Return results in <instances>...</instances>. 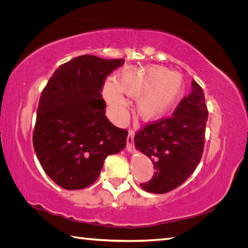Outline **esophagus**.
<instances>
[{"mask_svg": "<svg viewBox=\"0 0 248 248\" xmlns=\"http://www.w3.org/2000/svg\"><path fill=\"white\" fill-rule=\"evenodd\" d=\"M133 138H134V132L132 130H129L128 137H127L126 141V150L128 152H133Z\"/></svg>", "mask_w": 248, "mask_h": 248, "instance_id": "34e87169", "label": "esophagus"}]
</instances>
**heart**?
Returning a JSON list of instances; mask_svg holds the SVG:
<instances>
[{"label":"heart","mask_w":248,"mask_h":248,"mask_svg":"<svg viewBox=\"0 0 248 248\" xmlns=\"http://www.w3.org/2000/svg\"><path fill=\"white\" fill-rule=\"evenodd\" d=\"M185 80L181 73L162 66L128 68L120 72L115 82L107 81L102 94L110 116L116 122L126 118L123 95L136 97L133 114L140 121L150 123L166 116L182 98Z\"/></svg>","instance_id":"heart-1"}]
</instances>
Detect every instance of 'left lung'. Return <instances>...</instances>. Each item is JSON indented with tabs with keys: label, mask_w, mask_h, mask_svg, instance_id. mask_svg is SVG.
I'll return each mask as SVG.
<instances>
[{
	"label": "left lung",
	"mask_w": 248,
	"mask_h": 248,
	"mask_svg": "<svg viewBox=\"0 0 248 248\" xmlns=\"http://www.w3.org/2000/svg\"><path fill=\"white\" fill-rule=\"evenodd\" d=\"M190 94L179 103L170 118L147 125L134 137V146L152 161L155 174L144 190L166 193L186 181L202 158L208 110L197 81Z\"/></svg>",
	"instance_id": "1"
}]
</instances>
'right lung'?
Instances as JSON below:
<instances>
[{
    "label": "right lung",
    "mask_w": 248,
    "mask_h": 248,
    "mask_svg": "<svg viewBox=\"0 0 248 248\" xmlns=\"http://www.w3.org/2000/svg\"><path fill=\"white\" fill-rule=\"evenodd\" d=\"M123 59L92 55L61 65L43 89L37 109L33 145L46 174L64 189L93 184L107 157L125 148L127 132L106 116L101 89Z\"/></svg>",
    "instance_id": "1"
}]
</instances>
